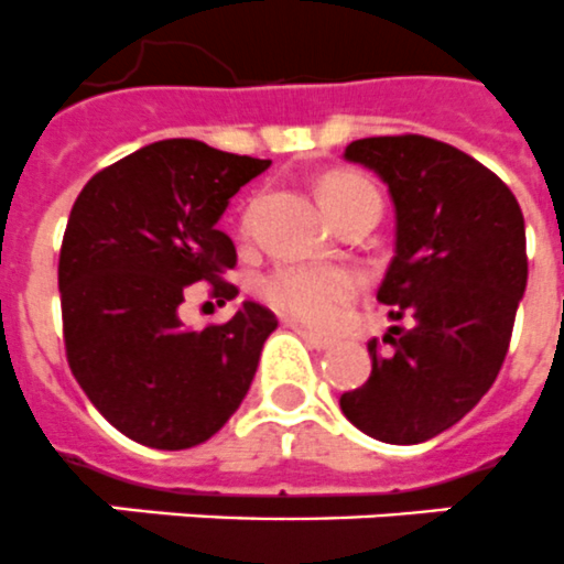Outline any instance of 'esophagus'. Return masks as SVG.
Here are the masks:
<instances>
[{
    "label": "esophagus",
    "instance_id": "1",
    "mask_svg": "<svg viewBox=\"0 0 564 564\" xmlns=\"http://www.w3.org/2000/svg\"><path fill=\"white\" fill-rule=\"evenodd\" d=\"M290 327L295 329L297 336L304 338L306 345L315 347V350H327V347H333V338H329V336H322V333H315V329L304 327V324H295V322H292Z\"/></svg>",
    "mask_w": 564,
    "mask_h": 564
}]
</instances>
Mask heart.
<instances>
[{
	"mask_svg": "<svg viewBox=\"0 0 564 564\" xmlns=\"http://www.w3.org/2000/svg\"><path fill=\"white\" fill-rule=\"evenodd\" d=\"M368 191L373 187L354 173H333L322 182V199L333 217ZM240 228L242 235L251 231V208L242 214ZM258 292L274 310L315 327H327L359 292V278L336 267H278L267 278H260Z\"/></svg>",
	"mask_w": 564,
	"mask_h": 564,
	"instance_id": "obj_1",
	"label": "heart"
}]
</instances>
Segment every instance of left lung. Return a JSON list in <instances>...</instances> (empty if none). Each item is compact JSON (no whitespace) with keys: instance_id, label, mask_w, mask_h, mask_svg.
Masks as SVG:
<instances>
[{"instance_id":"1","label":"left lung","mask_w":564,"mask_h":564,"mask_svg":"<svg viewBox=\"0 0 564 564\" xmlns=\"http://www.w3.org/2000/svg\"><path fill=\"white\" fill-rule=\"evenodd\" d=\"M345 159L388 185L397 254L377 297L393 322L414 324L368 341V382L338 402L377 441H432L478 405L505 365L528 286L524 217L496 173L437 139H359Z\"/></svg>"}]
</instances>
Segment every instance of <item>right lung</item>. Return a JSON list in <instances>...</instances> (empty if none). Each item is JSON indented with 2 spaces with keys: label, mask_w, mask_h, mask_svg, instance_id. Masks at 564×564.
Here are the masks:
<instances>
[{
  "label": "right lung",
  "mask_w": 564,
  "mask_h": 564,
  "mask_svg": "<svg viewBox=\"0 0 564 564\" xmlns=\"http://www.w3.org/2000/svg\"><path fill=\"white\" fill-rule=\"evenodd\" d=\"M272 162L194 139L155 141L86 182L59 249V306L68 368L91 405L130 441L191 448L228 423L249 391L278 318L242 301L235 318L187 329L178 304L223 274L237 251L217 223L228 199Z\"/></svg>",
  "instance_id": "1"
}]
</instances>
